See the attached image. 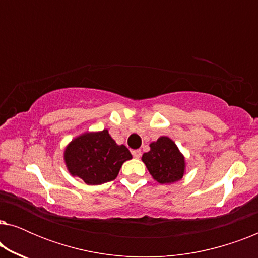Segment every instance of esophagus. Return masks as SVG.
<instances>
[{"label":"esophagus","mask_w":258,"mask_h":258,"mask_svg":"<svg viewBox=\"0 0 258 258\" xmlns=\"http://www.w3.org/2000/svg\"><path fill=\"white\" fill-rule=\"evenodd\" d=\"M132 154H133V156L135 157V158H140L141 155H142V151H141L140 149H136V150H133Z\"/></svg>","instance_id":"34e87169"}]
</instances>
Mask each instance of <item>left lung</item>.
<instances>
[{"label": "left lung", "mask_w": 258, "mask_h": 258, "mask_svg": "<svg viewBox=\"0 0 258 258\" xmlns=\"http://www.w3.org/2000/svg\"><path fill=\"white\" fill-rule=\"evenodd\" d=\"M142 161L158 183H174L184 174V157L168 137H160L150 144V151L143 154Z\"/></svg>", "instance_id": "1"}]
</instances>
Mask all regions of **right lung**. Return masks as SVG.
I'll return each mask as SVG.
<instances>
[{"label":"right lung","mask_w":258,"mask_h":258,"mask_svg":"<svg viewBox=\"0 0 258 258\" xmlns=\"http://www.w3.org/2000/svg\"><path fill=\"white\" fill-rule=\"evenodd\" d=\"M130 158L128 148L117 146L108 130L77 137L64 153L70 174L91 185L114 181L122 164Z\"/></svg>","instance_id":"obj_1"}]
</instances>
